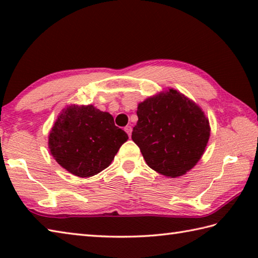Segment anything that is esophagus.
I'll return each instance as SVG.
<instances>
[{
    "mask_svg": "<svg viewBox=\"0 0 258 258\" xmlns=\"http://www.w3.org/2000/svg\"><path fill=\"white\" fill-rule=\"evenodd\" d=\"M124 130H125V132L128 134V137H131V134H132V126H126Z\"/></svg>",
    "mask_w": 258,
    "mask_h": 258,
    "instance_id": "obj_1",
    "label": "esophagus"
}]
</instances>
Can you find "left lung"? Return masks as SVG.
I'll list each match as a JSON object with an SVG mask.
<instances>
[{
    "instance_id": "obj_1",
    "label": "left lung",
    "mask_w": 258,
    "mask_h": 258,
    "mask_svg": "<svg viewBox=\"0 0 258 258\" xmlns=\"http://www.w3.org/2000/svg\"><path fill=\"white\" fill-rule=\"evenodd\" d=\"M132 140L150 168L177 177L198 163L211 128L204 111L176 90L148 98L138 106Z\"/></svg>"
}]
</instances>
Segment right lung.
Masks as SVG:
<instances>
[{"mask_svg":"<svg viewBox=\"0 0 258 258\" xmlns=\"http://www.w3.org/2000/svg\"><path fill=\"white\" fill-rule=\"evenodd\" d=\"M127 139L109 112L92 104H74L58 116L49 135V148L56 163L69 173L89 177L107 168Z\"/></svg>","mask_w":258,"mask_h":258,"instance_id":"obj_1","label":"right lung"}]
</instances>
